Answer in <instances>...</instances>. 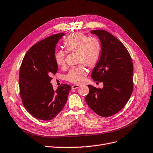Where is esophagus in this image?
<instances>
[{
	"label": "esophagus",
	"instance_id": "34e87169",
	"mask_svg": "<svg viewBox=\"0 0 153 153\" xmlns=\"http://www.w3.org/2000/svg\"><path fill=\"white\" fill-rule=\"evenodd\" d=\"M79 87H80V85H73L72 86V88L74 89H76L79 88Z\"/></svg>",
	"mask_w": 153,
	"mask_h": 153
}]
</instances>
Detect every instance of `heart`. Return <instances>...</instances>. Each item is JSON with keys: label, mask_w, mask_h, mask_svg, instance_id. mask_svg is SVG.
Here are the masks:
<instances>
[{"label": "heart", "mask_w": 153, "mask_h": 153, "mask_svg": "<svg viewBox=\"0 0 153 153\" xmlns=\"http://www.w3.org/2000/svg\"><path fill=\"white\" fill-rule=\"evenodd\" d=\"M65 49L57 51L54 56L56 64L59 67L65 65L67 53L76 52V62L82 64L70 69L65 76L66 80L74 84H80L86 74L85 65L94 68L97 65L101 55V44L96 38H89L81 32H74L66 37L63 41Z\"/></svg>", "instance_id": "b5f03b06"}]
</instances>
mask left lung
Masks as SVG:
<instances>
[{"instance_id": "1", "label": "left lung", "mask_w": 153, "mask_h": 153, "mask_svg": "<svg viewBox=\"0 0 153 153\" xmlns=\"http://www.w3.org/2000/svg\"><path fill=\"white\" fill-rule=\"evenodd\" d=\"M101 41V55L93 69L91 77L102 82V89L88 85L89 94L85 100L97 114L109 117L121 111L133 91V65L123 44L104 30H91Z\"/></svg>"}]
</instances>
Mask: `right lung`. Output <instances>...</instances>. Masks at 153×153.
Masks as SVG:
<instances>
[{"label":"right lung","instance_id":"obj_1","mask_svg":"<svg viewBox=\"0 0 153 153\" xmlns=\"http://www.w3.org/2000/svg\"><path fill=\"white\" fill-rule=\"evenodd\" d=\"M64 33L52 35L36 43L26 53L19 72V85L23 105L34 117L49 121L56 117L67 102L71 85L63 84L56 91L51 84L58 69L54 56Z\"/></svg>","mask_w":153,"mask_h":153}]
</instances>
